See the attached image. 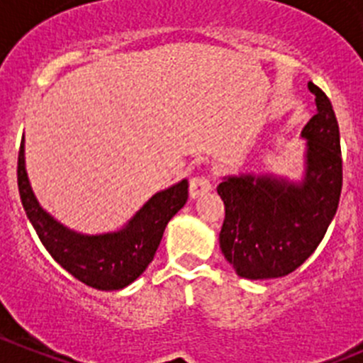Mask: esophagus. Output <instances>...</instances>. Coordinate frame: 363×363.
<instances>
[{
  "label": "esophagus",
  "instance_id": "34e87169",
  "mask_svg": "<svg viewBox=\"0 0 363 363\" xmlns=\"http://www.w3.org/2000/svg\"><path fill=\"white\" fill-rule=\"evenodd\" d=\"M211 188H213V182H211L209 175L206 174L195 175V177L189 181V195H191V199H196V196L211 191Z\"/></svg>",
  "mask_w": 363,
  "mask_h": 363
}]
</instances>
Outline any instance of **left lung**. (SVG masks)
Listing matches in <instances>:
<instances>
[{"label": "left lung", "instance_id": "left-lung-1", "mask_svg": "<svg viewBox=\"0 0 363 363\" xmlns=\"http://www.w3.org/2000/svg\"><path fill=\"white\" fill-rule=\"evenodd\" d=\"M318 113L305 125L307 177L294 186L271 177H228L218 184L225 203L220 248L242 279H280L314 253L337 213L342 154L335 111L311 81Z\"/></svg>", "mask_w": 363, "mask_h": 363}]
</instances>
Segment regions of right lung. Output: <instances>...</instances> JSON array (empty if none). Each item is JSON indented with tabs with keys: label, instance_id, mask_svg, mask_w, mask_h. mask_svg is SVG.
Wrapping results in <instances>:
<instances>
[{
	"label": "right lung",
	"instance_id": "obj_1",
	"mask_svg": "<svg viewBox=\"0 0 363 363\" xmlns=\"http://www.w3.org/2000/svg\"><path fill=\"white\" fill-rule=\"evenodd\" d=\"M17 186L28 220L52 259L74 279L99 291H118L135 282L152 262L164 227L188 200V181L156 193L128 227L115 234L81 235L42 211L24 170V145L17 157Z\"/></svg>",
	"mask_w": 363,
	"mask_h": 363
}]
</instances>
